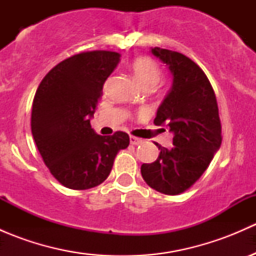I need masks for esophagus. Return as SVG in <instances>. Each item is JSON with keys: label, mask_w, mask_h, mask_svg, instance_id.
I'll return each mask as SVG.
<instances>
[{"label": "esophagus", "mask_w": 256, "mask_h": 256, "mask_svg": "<svg viewBox=\"0 0 256 256\" xmlns=\"http://www.w3.org/2000/svg\"><path fill=\"white\" fill-rule=\"evenodd\" d=\"M130 142L131 144H140L142 142V140L138 138H135V136H130Z\"/></svg>", "instance_id": "1"}]
</instances>
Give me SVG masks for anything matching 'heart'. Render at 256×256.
Instances as JSON below:
<instances>
[{"instance_id": "1", "label": "heart", "mask_w": 256, "mask_h": 256, "mask_svg": "<svg viewBox=\"0 0 256 256\" xmlns=\"http://www.w3.org/2000/svg\"><path fill=\"white\" fill-rule=\"evenodd\" d=\"M131 70L142 89H152L161 80L160 64L151 56H138L131 63Z\"/></svg>"}]
</instances>
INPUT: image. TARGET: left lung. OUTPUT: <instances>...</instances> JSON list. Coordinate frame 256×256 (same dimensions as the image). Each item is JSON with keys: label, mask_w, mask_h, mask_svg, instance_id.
Wrapping results in <instances>:
<instances>
[{"label": "left lung", "mask_w": 256, "mask_h": 256, "mask_svg": "<svg viewBox=\"0 0 256 256\" xmlns=\"http://www.w3.org/2000/svg\"><path fill=\"white\" fill-rule=\"evenodd\" d=\"M152 53L174 74L172 89L154 122L168 126L174 146L166 148L156 144L158 157L152 164H144L141 174L157 192L176 196L200 180L220 147V118L213 88L198 64L168 49L154 47Z\"/></svg>", "instance_id": "1"}]
</instances>
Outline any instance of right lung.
<instances>
[{
  "instance_id": "1",
  "label": "right lung",
  "mask_w": 256,
  "mask_h": 256,
  "mask_svg": "<svg viewBox=\"0 0 256 256\" xmlns=\"http://www.w3.org/2000/svg\"><path fill=\"white\" fill-rule=\"evenodd\" d=\"M120 56L109 50L69 56L48 72L36 92L33 138L46 166L64 187L99 186L110 174L118 152L130 144L126 132L100 136L90 126L105 80Z\"/></svg>"
}]
</instances>
